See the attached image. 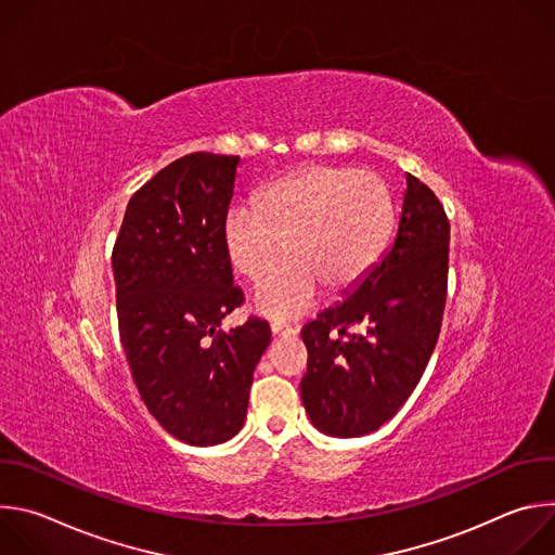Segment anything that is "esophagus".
I'll use <instances>...</instances> for the list:
<instances>
[{"mask_svg":"<svg viewBox=\"0 0 555 555\" xmlns=\"http://www.w3.org/2000/svg\"><path fill=\"white\" fill-rule=\"evenodd\" d=\"M272 334L274 336H296L298 334V325H287V323H272Z\"/></svg>","mask_w":555,"mask_h":555,"instance_id":"1","label":"esophagus"}]
</instances>
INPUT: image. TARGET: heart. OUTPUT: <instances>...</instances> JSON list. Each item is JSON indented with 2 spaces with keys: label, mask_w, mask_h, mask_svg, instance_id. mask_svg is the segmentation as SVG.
Masks as SVG:
<instances>
[{
  "label": "heart",
  "mask_w": 555,
  "mask_h": 555,
  "mask_svg": "<svg viewBox=\"0 0 555 555\" xmlns=\"http://www.w3.org/2000/svg\"><path fill=\"white\" fill-rule=\"evenodd\" d=\"M398 221L388 184L353 167L311 163L270 184L257 208H232L223 221L225 253L244 279L266 281L287 255L292 261L257 292L270 319H296L321 287L340 296L382 261Z\"/></svg>",
  "instance_id": "obj_1"
}]
</instances>
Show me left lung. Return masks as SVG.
<instances>
[{"instance_id": "8db88e82", "label": "left lung", "mask_w": 555, "mask_h": 555, "mask_svg": "<svg viewBox=\"0 0 555 555\" xmlns=\"http://www.w3.org/2000/svg\"><path fill=\"white\" fill-rule=\"evenodd\" d=\"M406 186L388 255L349 298L300 332L307 347L300 398L313 426L334 437L373 433L398 413L439 340L450 221L430 186L411 173Z\"/></svg>"}]
</instances>
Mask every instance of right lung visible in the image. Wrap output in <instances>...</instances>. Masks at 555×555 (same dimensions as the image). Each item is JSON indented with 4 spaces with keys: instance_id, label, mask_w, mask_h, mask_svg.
<instances>
[{
    "instance_id": "1",
    "label": "right lung",
    "mask_w": 555,
    "mask_h": 555,
    "mask_svg": "<svg viewBox=\"0 0 555 555\" xmlns=\"http://www.w3.org/2000/svg\"><path fill=\"white\" fill-rule=\"evenodd\" d=\"M236 165L240 155L197 151L157 171L131 195L112 253L133 384L157 424L191 446L242 430L272 338L257 315L217 330L246 300L223 244Z\"/></svg>"
}]
</instances>
